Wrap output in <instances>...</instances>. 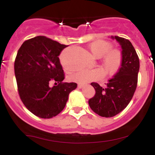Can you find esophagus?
Listing matches in <instances>:
<instances>
[{
    "mask_svg": "<svg viewBox=\"0 0 155 155\" xmlns=\"http://www.w3.org/2000/svg\"><path fill=\"white\" fill-rule=\"evenodd\" d=\"M82 87H84V84H78V87H79V88H81Z\"/></svg>",
    "mask_w": 155,
    "mask_h": 155,
    "instance_id": "1",
    "label": "esophagus"
}]
</instances>
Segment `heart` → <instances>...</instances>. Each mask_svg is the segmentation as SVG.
I'll return each instance as SVG.
<instances>
[{
  "label": "heart",
  "instance_id": "b5f03b06",
  "mask_svg": "<svg viewBox=\"0 0 155 155\" xmlns=\"http://www.w3.org/2000/svg\"><path fill=\"white\" fill-rule=\"evenodd\" d=\"M113 45L105 40H95L88 44L87 49L95 58H101V67L98 68L82 71L72 74L69 76V80L78 84H84L91 81L102 79L104 73L106 76L111 77L116 74L120 69L123 63V54L117 49H112ZM64 68L67 71H71V68L64 61H61Z\"/></svg>",
  "mask_w": 155,
  "mask_h": 155
}]
</instances>
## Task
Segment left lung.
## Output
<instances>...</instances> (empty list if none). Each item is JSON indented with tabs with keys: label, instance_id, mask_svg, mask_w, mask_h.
Instances as JSON below:
<instances>
[{
	"label": "left lung",
	"instance_id": "1",
	"mask_svg": "<svg viewBox=\"0 0 155 155\" xmlns=\"http://www.w3.org/2000/svg\"><path fill=\"white\" fill-rule=\"evenodd\" d=\"M111 39H116L121 46V68L105 87L92 82L95 94L88 100L93 112L102 117H113L127 107L136 90L140 69L139 58L132 43L119 36H111Z\"/></svg>",
	"mask_w": 155,
	"mask_h": 155
}]
</instances>
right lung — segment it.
<instances>
[{
  "label": "right lung",
  "mask_w": 155,
  "mask_h": 155,
  "mask_svg": "<svg viewBox=\"0 0 155 155\" xmlns=\"http://www.w3.org/2000/svg\"><path fill=\"white\" fill-rule=\"evenodd\" d=\"M68 46L46 38L36 36L25 41L15 61V74L19 95L25 106L38 117L50 119L65 107L69 94L76 83L64 79L59 55ZM52 80L58 84L50 87Z\"/></svg>",
  "instance_id": "add662e5"
}]
</instances>
